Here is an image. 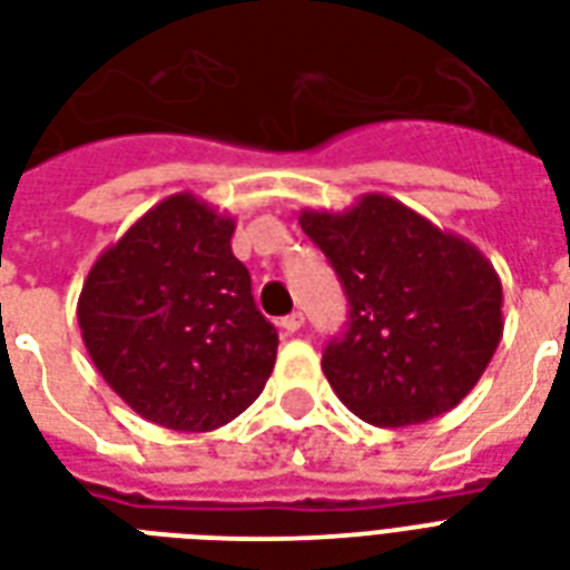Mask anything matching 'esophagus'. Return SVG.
<instances>
[{
  "label": "esophagus",
  "mask_w": 570,
  "mask_h": 570,
  "mask_svg": "<svg viewBox=\"0 0 570 570\" xmlns=\"http://www.w3.org/2000/svg\"><path fill=\"white\" fill-rule=\"evenodd\" d=\"M279 326L285 330V333H297L299 326H303V315H299V312H291L288 317H282Z\"/></svg>",
  "instance_id": "esophagus-1"
}]
</instances>
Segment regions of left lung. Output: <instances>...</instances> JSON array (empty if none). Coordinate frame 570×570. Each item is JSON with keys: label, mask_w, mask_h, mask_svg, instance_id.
<instances>
[{"label": "left lung", "mask_w": 570, "mask_h": 570, "mask_svg": "<svg viewBox=\"0 0 570 570\" xmlns=\"http://www.w3.org/2000/svg\"><path fill=\"white\" fill-rule=\"evenodd\" d=\"M299 225L351 303L345 338L321 360L351 413L419 425L470 395L502 338V282L482 249L413 207L365 193L345 210L303 207Z\"/></svg>", "instance_id": "obj_1"}]
</instances>
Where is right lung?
Instances as JSON below:
<instances>
[{
	"mask_svg": "<svg viewBox=\"0 0 570 570\" xmlns=\"http://www.w3.org/2000/svg\"><path fill=\"white\" fill-rule=\"evenodd\" d=\"M235 225L184 189L145 210L82 282V345L109 390L154 425L214 431L271 377L279 335L232 253Z\"/></svg>",
	"mask_w": 570,
	"mask_h": 570,
	"instance_id": "1",
	"label": "right lung"
}]
</instances>
